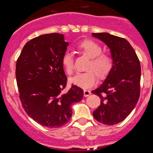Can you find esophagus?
<instances>
[{"instance_id": "esophagus-1", "label": "esophagus", "mask_w": 153, "mask_h": 153, "mask_svg": "<svg viewBox=\"0 0 153 153\" xmlns=\"http://www.w3.org/2000/svg\"><path fill=\"white\" fill-rule=\"evenodd\" d=\"M91 94V91L88 90H83V95H84V97H88V96H89Z\"/></svg>"}]
</instances>
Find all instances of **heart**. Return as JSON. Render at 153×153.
Listing matches in <instances>:
<instances>
[{
	"label": "heart",
	"instance_id": "heart-1",
	"mask_svg": "<svg viewBox=\"0 0 153 153\" xmlns=\"http://www.w3.org/2000/svg\"><path fill=\"white\" fill-rule=\"evenodd\" d=\"M77 49L89 58V62L85 68L87 72L77 73L70 78L72 83L82 88H89L96 83L97 75L100 79H104L109 75L113 66V60L110 54L102 52V47L99 43L91 40H85L77 46ZM62 65L68 75L73 73L74 59L71 53H65L63 55Z\"/></svg>",
	"mask_w": 153,
	"mask_h": 153
}]
</instances>
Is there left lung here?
<instances>
[{"instance_id": "1", "label": "left lung", "mask_w": 153, "mask_h": 153, "mask_svg": "<svg viewBox=\"0 0 153 153\" xmlns=\"http://www.w3.org/2000/svg\"><path fill=\"white\" fill-rule=\"evenodd\" d=\"M110 48L113 66L106 79L91 93L101 99L93 112L100 123L112 126L123 121L135 107L140 95L141 66L133 47L125 38L107 33H92Z\"/></svg>"}]
</instances>
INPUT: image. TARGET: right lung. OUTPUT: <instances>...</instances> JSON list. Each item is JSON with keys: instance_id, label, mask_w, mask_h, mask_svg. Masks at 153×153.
Segmentation results:
<instances>
[{"instance_id": "1", "label": "right lung", "mask_w": 153, "mask_h": 153, "mask_svg": "<svg viewBox=\"0 0 153 153\" xmlns=\"http://www.w3.org/2000/svg\"><path fill=\"white\" fill-rule=\"evenodd\" d=\"M68 42L59 33L42 35L23 47L16 65V78L23 108L37 123L59 128L72 116L71 106L79 102L83 91L73 85L64 93L67 76L62 58Z\"/></svg>"}]
</instances>
